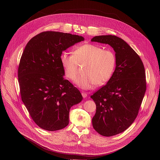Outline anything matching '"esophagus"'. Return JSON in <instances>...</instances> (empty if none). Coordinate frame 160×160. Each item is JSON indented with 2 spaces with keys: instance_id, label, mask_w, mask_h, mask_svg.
Returning a JSON list of instances; mask_svg holds the SVG:
<instances>
[{
  "instance_id": "34e87169",
  "label": "esophagus",
  "mask_w": 160,
  "mask_h": 160,
  "mask_svg": "<svg viewBox=\"0 0 160 160\" xmlns=\"http://www.w3.org/2000/svg\"><path fill=\"white\" fill-rule=\"evenodd\" d=\"M81 94H82V95L83 98H86V97H88V93H86V92H81Z\"/></svg>"
}]
</instances>
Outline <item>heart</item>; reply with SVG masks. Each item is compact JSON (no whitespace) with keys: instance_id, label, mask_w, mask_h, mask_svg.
Returning a JSON list of instances; mask_svg holds the SVG:
<instances>
[{"instance_id":"1","label":"heart","mask_w":160,"mask_h":160,"mask_svg":"<svg viewBox=\"0 0 160 160\" xmlns=\"http://www.w3.org/2000/svg\"><path fill=\"white\" fill-rule=\"evenodd\" d=\"M60 61L69 79L74 80L78 72V64H85L82 74L75 82L82 89H90L95 84L101 86L111 77L116 65V57L110 50L86 44L75 48L72 54L63 52Z\"/></svg>"}]
</instances>
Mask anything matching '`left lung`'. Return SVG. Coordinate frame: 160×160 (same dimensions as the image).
Segmentation results:
<instances>
[{
  "mask_svg": "<svg viewBox=\"0 0 160 160\" xmlns=\"http://www.w3.org/2000/svg\"><path fill=\"white\" fill-rule=\"evenodd\" d=\"M91 41L108 44L115 52L112 77L91 96L96 104L93 129L103 136L111 137L126 130L137 117L146 91L145 68L137 53L123 39L102 35Z\"/></svg>",
  "mask_w": 160,
  "mask_h": 160,
  "instance_id": "left-lung-1",
  "label": "left lung"
}]
</instances>
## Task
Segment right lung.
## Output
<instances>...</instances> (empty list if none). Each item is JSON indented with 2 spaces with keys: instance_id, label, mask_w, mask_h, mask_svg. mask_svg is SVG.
<instances>
[{
  "instance_id": "add662e5",
  "label": "right lung",
  "mask_w": 160,
  "mask_h": 160,
  "mask_svg": "<svg viewBox=\"0 0 160 160\" xmlns=\"http://www.w3.org/2000/svg\"><path fill=\"white\" fill-rule=\"evenodd\" d=\"M83 41L78 35L46 31L33 37L24 48L18 71L21 97L33 121L44 130L67 126L70 108L83 98L64 79L60 61L63 51Z\"/></svg>"
}]
</instances>
